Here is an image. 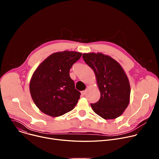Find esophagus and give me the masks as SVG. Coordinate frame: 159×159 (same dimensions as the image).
<instances>
[{
	"label": "esophagus",
	"instance_id": "obj_1",
	"mask_svg": "<svg viewBox=\"0 0 159 159\" xmlns=\"http://www.w3.org/2000/svg\"><path fill=\"white\" fill-rule=\"evenodd\" d=\"M86 93H87V90H83V91L81 92V94H82V95H83V96L85 95Z\"/></svg>",
	"mask_w": 159,
	"mask_h": 159
}]
</instances>
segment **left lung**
<instances>
[{"mask_svg": "<svg viewBox=\"0 0 159 159\" xmlns=\"http://www.w3.org/2000/svg\"><path fill=\"white\" fill-rule=\"evenodd\" d=\"M84 61L94 70L101 93L99 100L90 104L93 111L105 120L115 119L127 107L130 96L128 79L121 65L102 53H84Z\"/></svg>", "mask_w": 159, "mask_h": 159, "instance_id": "1", "label": "left lung"}]
</instances>
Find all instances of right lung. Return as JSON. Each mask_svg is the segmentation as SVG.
<instances>
[{"instance_id":"1","label":"right lung","mask_w":159,"mask_h":159,"mask_svg":"<svg viewBox=\"0 0 159 159\" xmlns=\"http://www.w3.org/2000/svg\"><path fill=\"white\" fill-rule=\"evenodd\" d=\"M82 53L65 51L45 59L34 72L30 85L32 99L44 114L58 117L72 111L80 98L69 72Z\"/></svg>"}]
</instances>
